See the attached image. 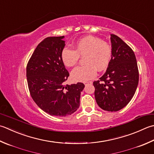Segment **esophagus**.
<instances>
[{"mask_svg": "<svg viewBox=\"0 0 154 154\" xmlns=\"http://www.w3.org/2000/svg\"><path fill=\"white\" fill-rule=\"evenodd\" d=\"M92 82H91V81H87V82H85V85H86V84H87V83H91Z\"/></svg>", "mask_w": 154, "mask_h": 154, "instance_id": "esophagus-1", "label": "esophagus"}]
</instances>
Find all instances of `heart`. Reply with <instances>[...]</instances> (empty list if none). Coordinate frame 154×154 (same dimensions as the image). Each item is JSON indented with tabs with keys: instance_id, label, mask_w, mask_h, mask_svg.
I'll use <instances>...</instances> for the list:
<instances>
[{
	"instance_id": "heart-1",
	"label": "heart",
	"mask_w": 154,
	"mask_h": 154,
	"mask_svg": "<svg viewBox=\"0 0 154 154\" xmlns=\"http://www.w3.org/2000/svg\"><path fill=\"white\" fill-rule=\"evenodd\" d=\"M74 50L64 47L61 51V58L67 67L77 64L79 57H83V65L72 70V79L79 82H85L94 78L97 70L102 71L109 66L112 56L110 45L101 38L87 36L79 39L74 45Z\"/></svg>"
}]
</instances>
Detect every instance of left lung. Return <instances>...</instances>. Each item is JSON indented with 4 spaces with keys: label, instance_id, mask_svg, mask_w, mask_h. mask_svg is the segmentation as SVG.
<instances>
[{
    "label": "left lung",
    "instance_id": "8db88e82",
    "mask_svg": "<svg viewBox=\"0 0 154 154\" xmlns=\"http://www.w3.org/2000/svg\"><path fill=\"white\" fill-rule=\"evenodd\" d=\"M112 56L107 71L93 82L95 97L102 109L117 111L126 106L136 91L139 71L135 55L124 41L111 35Z\"/></svg>",
    "mask_w": 154,
    "mask_h": 154
}]
</instances>
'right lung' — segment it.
Wrapping results in <instances>:
<instances>
[{
	"label": "right lung",
	"instance_id": "obj_1",
	"mask_svg": "<svg viewBox=\"0 0 154 154\" xmlns=\"http://www.w3.org/2000/svg\"><path fill=\"white\" fill-rule=\"evenodd\" d=\"M62 37L45 38L33 52L26 66V77L31 97L36 104L51 116L65 117L77 110L82 83L65 85L69 73L61 61L65 46Z\"/></svg>",
	"mask_w": 154,
	"mask_h": 154
}]
</instances>
